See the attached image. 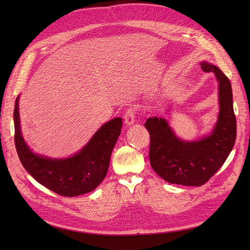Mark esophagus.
I'll list each match as a JSON object with an SVG mask.
<instances>
[{"instance_id": "34e87169", "label": "esophagus", "mask_w": 250, "mask_h": 250, "mask_svg": "<svg viewBox=\"0 0 250 250\" xmlns=\"http://www.w3.org/2000/svg\"><path fill=\"white\" fill-rule=\"evenodd\" d=\"M136 112L134 108H128L125 114V123L126 125H133L135 124Z\"/></svg>"}]
</instances>
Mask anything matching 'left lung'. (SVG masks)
Segmentation results:
<instances>
[{"label":"left lung","instance_id":"1","mask_svg":"<svg viewBox=\"0 0 250 250\" xmlns=\"http://www.w3.org/2000/svg\"><path fill=\"white\" fill-rule=\"evenodd\" d=\"M204 72H213L218 82L219 114L211 134L199 140L178 138L163 117H149L150 163L154 171L174 185L201 187L224 164L236 140V118L229 79L218 67L202 62Z\"/></svg>","mask_w":250,"mask_h":250}]
</instances>
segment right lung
Returning <instances> with one entry per match:
<instances>
[{"label": "right lung", "mask_w": 250, "mask_h": 250, "mask_svg": "<svg viewBox=\"0 0 250 250\" xmlns=\"http://www.w3.org/2000/svg\"><path fill=\"white\" fill-rule=\"evenodd\" d=\"M14 125L16 150L26 171L60 195L77 196L94 190L106 176L123 120L115 117L102 125L80 151L68 158H50L28 147L21 132L19 96L15 101Z\"/></svg>", "instance_id": "obj_1"}]
</instances>
